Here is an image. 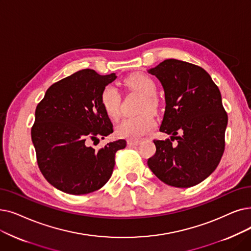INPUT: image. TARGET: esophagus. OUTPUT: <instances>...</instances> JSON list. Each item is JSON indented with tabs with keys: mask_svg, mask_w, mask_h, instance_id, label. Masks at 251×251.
<instances>
[{
	"mask_svg": "<svg viewBox=\"0 0 251 251\" xmlns=\"http://www.w3.org/2000/svg\"><path fill=\"white\" fill-rule=\"evenodd\" d=\"M139 143H140L139 139H128L127 140V144L129 146H137Z\"/></svg>",
	"mask_w": 251,
	"mask_h": 251,
	"instance_id": "1",
	"label": "esophagus"
}]
</instances>
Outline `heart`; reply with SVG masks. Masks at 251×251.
Returning <instances> with one entry per match:
<instances>
[{"label": "heart", "mask_w": 251, "mask_h": 251, "mask_svg": "<svg viewBox=\"0 0 251 251\" xmlns=\"http://www.w3.org/2000/svg\"><path fill=\"white\" fill-rule=\"evenodd\" d=\"M124 84L130 90L139 93L144 96V101L141 104V115L124 119L116 127V133L120 137L136 139L139 138L155 127L156 122L151 111H156L158 108V100L154 96L157 90V85L148 75L136 73L129 75ZM100 103L105 115L112 119L117 120L120 116V104L121 96L119 91L113 85H107L100 93Z\"/></svg>", "instance_id": "b5f03b06"}]
</instances>
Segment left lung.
I'll list each match as a JSON object with an SVG mask.
<instances>
[{"mask_svg": "<svg viewBox=\"0 0 251 251\" xmlns=\"http://www.w3.org/2000/svg\"><path fill=\"white\" fill-rule=\"evenodd\" d=\"M148 72L164 89L160 131L171 135L154 140L156 152L148 165L168 186H196L215 170L225 151L227 115L219 87L204 69L177 59H166Z\"/></svg>", "mask_w": 251, "mask_h": 251, "instance_id": "8db88e82", "label": "left lung"}]
</instances>
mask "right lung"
I'll use <instances>...</instances> for the list:
<instances>
[{
    "label": "right lung",
    "mask_w": 251,
    "mask_h": 251,
    "mask_svg": "<svg viewBox=\"0 0 251 251\" xmlns=\"http://www.w3.org/2000/svg\"><path fill=\"white\" fill-rule=\"evenodd\" d=\"M85 69L51 85L37 105L31 140L39 168L47 181L64 193L84 195L100 190L112 176L117 151L125 139L95 151L88 140L113 133L100 93L116 80Z\"/></svg>",
    "instance_id": "right-lung-1"
}]
</instances>
